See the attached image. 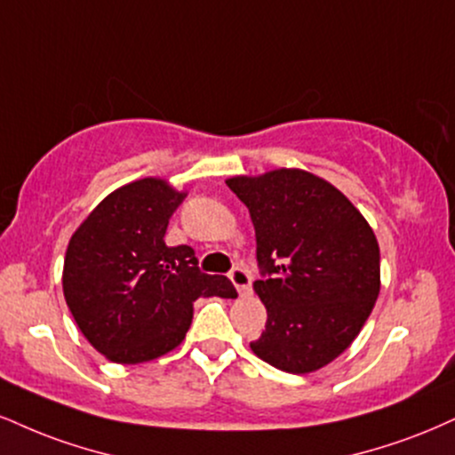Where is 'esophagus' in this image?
Returning <instances> with one entry per match:
<instances>
[{"mask_svg": "<svg viewBox=\"0 0 455 455\" xmlns=\"http://www.w3.org/2000/svg\"><path fill=\"white\" fill-rule=\"evenodd\" d=\"M228 277H231L235 288H237L239 297H245V294H250L251 277H250V273L243 269V267H235V269L228 273Z\"/></svg>", "mask_w": 455, "mask_h": 455, "instance_id": "1", "label": "esophagus"}]
</instances>
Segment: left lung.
<instances>
[{"label":"left lung","instance_id":"left-lung-1","mask_svg":"<svg viewBox=\"0 0 455 455\" xmlns=\"http://www.w3.org/2000/svg\"><path fill=\"white\" fill-rule=\"evenodd\" d=\"M256 231L267 326L250 343L286 373H314L341 355L379 297V243L352 201L303 169L235 175Z\"/></svg>","mask_w":455,"mask_h":455}]
</instances>
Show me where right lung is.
<instances>
[{
  "label": "right lung",
  "mask_w": 455,
  "mask_h": 455,
  "mask_svg": "<svg viewBox=\"0 0 455 455\" xmlns=\"http://www.w3.org/2000/svg\"><path fill=\"white\" fill-rule=\"evenodd\" d=\"M186 193L167 180L120 186L71 235L63 294L82 335L116 364H140L184 341L199 297L235 299L224 275L196 267L190 245L165 243Z\"/></svg>",
  "instance_id": "add662e5"
}]
</instances>
